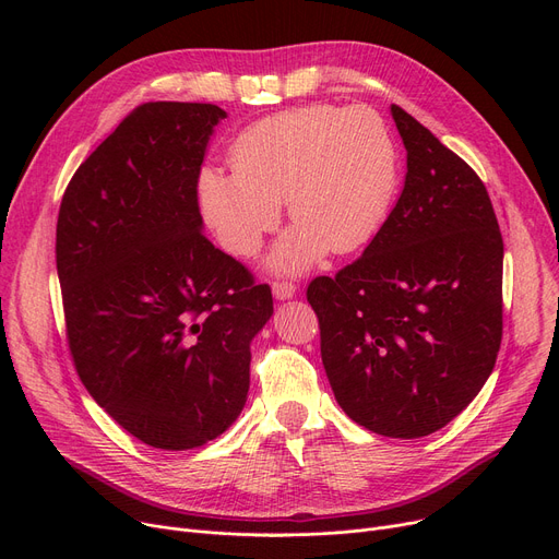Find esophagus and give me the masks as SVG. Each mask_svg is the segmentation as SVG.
<instances>
[{"mask_svg": "<svg viewBox=\"0 0 559 559\" xmlns=\"http://www.w3.org/2000/svg\"><path fill=\"white\" fill-rule=\"evenodd\" d=\"M272 292L278 301H285V299H292L297 295V285L292 281H274Z\"/></svg>", "mask_w": 559, "mask_h": 559, "instance_id": "34e87169", "label": "esophagus"}]
</instances>
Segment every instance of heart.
<instances>
[{"label": "heart", "mask_w": 559, "mask_h": 559, "mask_svg": "<svg viewBox=\"0 0 559 559\" xmlns=\"http://www.w3.org/2000/svg\"><path fill=\"white\" fill-rule=\"evenodd\" d=\"M230 167L199 174L203 222L228 253L251 258L278 226L285 199L295 226L267 267L299 274L329 249L348 253L371 238L399 186V146L369 106L312 104L247 127L230 144Z\"/></svg>", "instance_id": "1"}]
</instances>
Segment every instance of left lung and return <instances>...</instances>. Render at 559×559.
I'll list each match as a JSON object with an SVG mask.
<instances>
[{
    "label": "left lung",
    "mask_w": 559,
    "mask_h": 559,
    "mask_svg": "<svg viewBox=\"0 0 559 559\" xmlns=\"http://www.w3.org/2000/svg\"><path fill=\"white\" fill-rule=\"evenodd\" d=\"M407 152L394 211L365 253L308 285L344 413L383 437L444 428L476 399L503 337V238L478 174L392 104Z\"/></svg>",
    "instance_id": "1"
}]
</instances>
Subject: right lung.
Instances as JSON below:
<instances>
[{
  "mask_svg": "<svg viewBox=\"0 0 559 559\" xmlns=\"http://www.w3.org/2000/svg\"><path fill=\"white\" fill-rule=\"evenodd\" d=\"M226 112L138 106L81 163L56 224L68 344L85 390L140 442L186 451L219 437L249 392L270 285L201 233L197 181Z\"/></svg>",
  "mask_w": 559,
  "mask_h": 559,
  "instance_id": "add662e5",
  "label": "right lung"
}]
</instances>
